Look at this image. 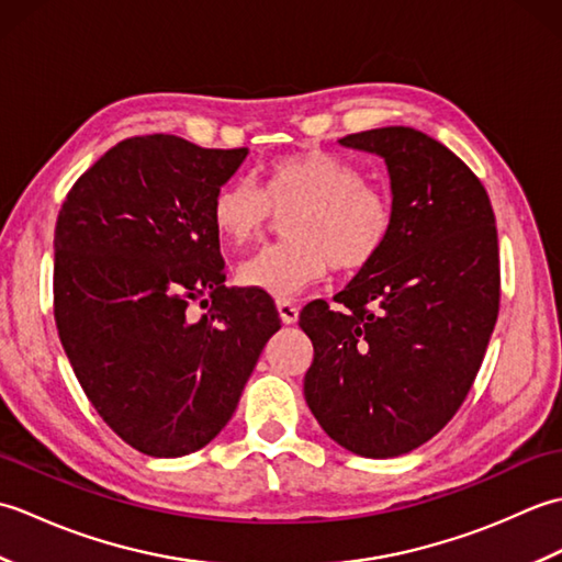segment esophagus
<instances>
[{"label":"esophagus","mask_w":562,"mask_h":562,"mask_svg":"<svg viewBox=\"0 0 562 562\" xmlns=\"http://www.w3.org/2000/svg\"><path fill=\"white\" fill-rule=\"evenodd\" d=\"M278 312H280V318H282L284 326H292V324H296V318H300V308H296L288 300H280L278 302Z\"/></svg>","instance_id":"34e87169"}]
</instances>
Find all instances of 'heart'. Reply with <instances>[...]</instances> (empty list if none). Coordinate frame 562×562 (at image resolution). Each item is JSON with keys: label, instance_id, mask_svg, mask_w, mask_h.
<instances>
[{"label": "heart", "instance_id": "obj_1", "mask_svg": "<svg viewBox=\"0 0 562 562\" xmlns=\"http://www.w3.org/2000/svg\"><path fill=\"white\" fill-rule=\"evenodd\" d=\"M272 210L292 212L284 222L290 241L241 262L236 278L278 300L321 282L330 266L340 272L372 266L393 229V205L384 190L321 149L274 159L266 171V193L250 178L222 186L212 200V224L226 244L244 248L266 234Z\"/></svg>", "mask_w": 562, "mask_h": 562}]
</instances>
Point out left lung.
<instances>
[{
	"instance_id": "obj_1",
	"label": "left lung",
	"mask_w": 562,
	"mask_h": 562,
	"mask_svg": "<svg viewBox=\"0 0 562 562\" xmlns=\"http://www.w3.org/2000/svg\"><path fill=\"white\" fill-rule=\"evenodd\" d=\"M340 145L384 159L393 229L333 296L338 312L304 306V396L333 441L391 459L432 439L479 374L499 308L495 214L469 166L420 130L376 127Z\"/></svg>"
}]
</instances>
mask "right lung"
<instances>
[{
	"instance_id": "1",
	"label": "right lung",
	"mask_w": 562,
	"mask_h": 562,
	"mask_svg": "<svg viewBox=\"0 0 562 562\" xmlns=\"http://www.w3.org/2000/svg\"><path fill=\"white\" fill-rule=\"evenodd\" d=\"M248 149L176 135L117 142L71 186L55 226V324L79 384L147 457L222 432L280 316L226 288L212 200ZM209 312L195 317L189 306Z\"/></svg>"
}]
</instances>
